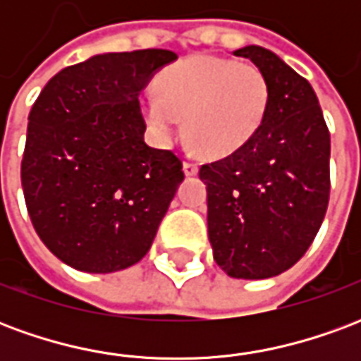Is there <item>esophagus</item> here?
Segmentation results:
<instances>
[{
    "label": "esophagus",
    "mask_w": 361,
    "mask_h": 361,
    "mask_svg": "<svg viewBox=\"0 0 361 361\" xmlns=\"http://www.w3.org/2000/svg\"><path fill=\"white\" fill-rule=\"evenodd\" d=\"M183 172H185V176H195V173L199 172V164H197V162H191V160H185V162H183Z\"/></svg>",
    "instance_id": "obj_1"
}]
</instances>
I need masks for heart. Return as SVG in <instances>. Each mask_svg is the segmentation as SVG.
Returning a JSON list of instances; mask_svg holds the SVG:
<instances>
[{"label":"heart","mask_w":361,"mask_h":361,"mask_svg":"<svg viewBox=\"0 0 361 361\" xmlns=\"http://www.w3.org/2000/svg\"><path fill=\"white\" fill-rule=\"evenodd\" d=\"M271 104L267 75L253 63L219 56H193L166 67L145 116L162 137L185 133L209 157H228L257 135Z\"/></svg>","instance_id":"1"}]
</instances>
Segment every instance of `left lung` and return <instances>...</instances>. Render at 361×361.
Instances as JSON below:
<instances>
[{
    "label": "left lung",
    "mask_w": 361,
    "mask_h": 361,
    "mask_svg": "<svg viewBox=\"0 0 361 361\" xmlns=\"http://www.w3.org/2000/svg\"><path fill=\"white\" fill-rule=\"evenodd\" d=\"M234 56L267 75L271 104L257 135L203 164L209 240L232 279L261 280L295 265L315 240L331 193V135L311 85L261 46Z\"/></svg>",
    "instance_id": "left-lung-1"
}]
</instances>
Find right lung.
Segmentation results:
<instances>
[{
    "label": "right lung",
    "instance_id": "obj_1",
    "mask_svg": "<svg viewBox=\"0 0 361 361\" xmlns=\"http://www.w3.org/2000/svg\"><path fill=\"white\" fill-rule=\"evenodd\" d=\"M170 50L102 54L54 75L28 114L20 183L44 245L66 265L139 263L183 180L172 150L149 147L139 92Z\"/></svg>",
    "mask_w": 361,
    "mask_h": 361
}]
</instances>
